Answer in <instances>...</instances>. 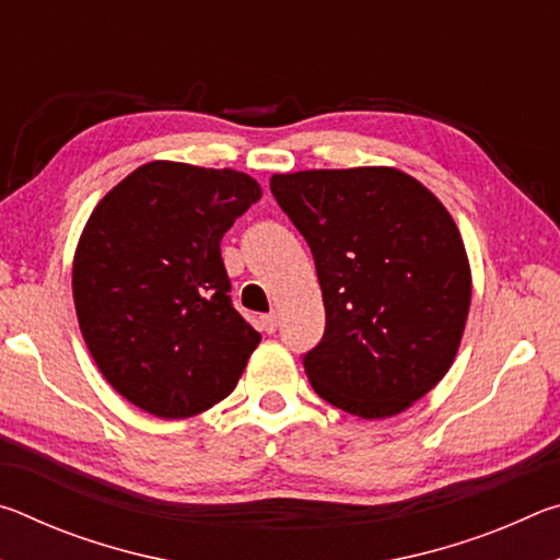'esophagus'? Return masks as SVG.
<instances>
[{"label": "esophagus", "mask_w": 560, "mask_h": 560, "mask_svg": "<svg viewBox=\"0 0 560 560\" xmlns=\"http://www.w3.org/2000/svg\"><path fill=\"white\" fill-rule=\"evenodd\" d=\"M259 326H261V330H267V334H273V330L279 328V316L277 314L259 316Z\"/></svg>", "instance_id": "34e87169"}]
</instances>
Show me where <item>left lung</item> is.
Returning a JSON list of instances; mask_svg holds the SVG:
<instances>
[{
	"label": "left lung",
	"instance_id": "obj_1",
	"mask_svg": "<svg viewBox=\"0 0 560 560\" xmlns=\"http://www.w3.org/2000/svg\"><path fill=\"white\" fill-rule=\"evenodd\" d=\"M269 185L324 293L326 334L303 355L311 385L363 420L405 412L447 375L469 316V257L447 207L385 165L281 173Z\"/></svg>",
	"mask_w": 560,
	"mask_h": 560
}]
</instances>
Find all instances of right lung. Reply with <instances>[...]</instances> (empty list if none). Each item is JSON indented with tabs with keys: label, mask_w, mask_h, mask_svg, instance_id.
I'll return each instance as SVG.
<instances>
[{
	"label": "right lung",
	"mask_w": 560,
	"mask_h": 560,
	"mask_svg": "<svg viewBox=\"0 0 560 560\" xmlns=\"http://www.w3.org/2000/svg\"><path fill=\"white\" fill-rule=\"evenodd\" d=\"M261 197L236 170L153 160L91 212L73 254V303L103 377L163 420L230 395L261 336L236 314L220 242Z\"/></svg>",
	"instance_id": "obj_1"
}]
</instances>
